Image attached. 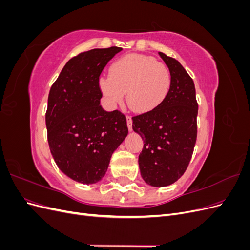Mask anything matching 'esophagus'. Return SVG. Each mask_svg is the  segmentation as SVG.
Here are the masks:
<instances>
[{
	"label": "esophagus",
	"instance_id": "obj_1",
	"mask_svg": "<svg viewBox=\"0 0 250 250\" xmlns=\"http://www.w3.org/2000/svg\"><path fill=\"white\" fill-rule=\"evenodd\" d=\"M126 120H127L128 129H129V131H132V119H131V117L127 116V117H126Z\"/></svg>",
	"mask_w": 250,
	"mask_h": 250
}]
</instances>
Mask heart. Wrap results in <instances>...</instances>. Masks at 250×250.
Here are the masks:
<instances>
[{"label": "heart", "mask_w": 250, "mask_h": 250, "mask_svg": "<svg viewBox=\"0 0 250 250\" xmlns=\"http://www.w3.org/2000/svg\"><path fill=\"white\" fill-rule=\"evenodd\" d=\"M172 76L169 67L146 55L130 54L118 59L109 77L99 79V88L110 105L121 103L126 92L129 107L141 113L156 109L169 95Z\"/></svg>", "instance_id": "b5f03b06"}]
</instances>
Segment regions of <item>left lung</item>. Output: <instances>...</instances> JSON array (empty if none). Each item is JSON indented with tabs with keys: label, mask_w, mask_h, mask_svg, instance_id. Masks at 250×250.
Returning a JSON list of instances; mask_svg holds the SVG:
<instances>
[{
	"label": "left lung",
	"mask_w": 250,
	"mask_h": 250,
	"mask_svg": "<svg viewBox=\"0 0 250 250\" xmlns=\"http://www.w3.org/2000/svg\"><path fill=\"white\" fill-rule=\"evenodd\" d=\"M158 54L171 72L169 95L156 109L132 118V130L144 140L141 176L154 188L174 184L187 170L197 138L198 115L192 78L176 59Z\"/></svg>",
	"instance_id": "left-lung-1"
}]
</instances>
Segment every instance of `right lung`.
Wrapping results in <instances>:
<instances>
[{
    "instance_id": "add662e5",
    "label": "right lung",
    "mask_w": 250,
    "mask_h": 250,
    "mask_svg": "<svg viewBox=\"0 0 250 250\" xmlns=\"http://www.w3.org/2000/svg\"><path fill=\"white\" fill-rule=\"evenodd\" d=\"M121 51L93 49L73 57L49 93L46 126L52 156L60 171L83 185L104 177L112 153L128 134L123 113L100 105V74Z\"/></svg>"
}]
</instances>
